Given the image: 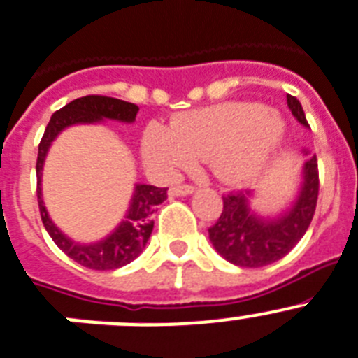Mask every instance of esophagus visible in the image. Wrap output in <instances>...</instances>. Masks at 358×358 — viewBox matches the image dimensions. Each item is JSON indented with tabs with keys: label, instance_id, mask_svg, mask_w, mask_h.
I'll use <instances>...</instances> for the list:
<instances>
[{
	"label": "esophagus",
	"instance_id": "obj_1",
	"mask_svg": "<svg viewBox=\"0 0 358 358\" xmlns=\"http://www.w3.org/2000/svg\"><path fill=\"white\" fill-rule=\"evenodd\" d=\"M194 185L191 184H182V185H173L169 189V194L171 196H187V194L194 193Z\"/></svg>",
	"mask_w": 358,
	"mask_h": 358
}]
</instances>
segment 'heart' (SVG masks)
<instances>
[{
    "instance_id": "obj_1",
    "label": "heart",
    "mask_w": 358,
    "mask_h": 358,
    "mask_svg": "<svg viewBox=\"0 0 358 358\" xmlns=\"http://www.w3.org/2000/svg\"><path fill=\"white\" fill-rule=\"evenodd\" d=\"M286 123L276 110L258 103L229 101L196 109L173 122L152 125L143 136L147 162L160 169H184L211 160L213 171L229 185H245L266 169L280 149Z\"/></svg>"
}]
</instances>
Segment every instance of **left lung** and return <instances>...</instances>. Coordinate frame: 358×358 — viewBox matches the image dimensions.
Masks as SVG:
<instances>
[{"label":"left lung","instance_id":"obj_1","mask_svg":"<svg viewBox=\"0 0 358 358\" xmlns=\"http://www.w3.org/2000/svg\"><path fill=\"white\" fill-rule=\"evenodd\" d=\"M287 107L304 127H309L304 109L295 96L287 94ZM249 191L225 194L224 209L209 240L227 262L240 267H264L286 257L299 244L313 220L318 200V164L311 156L304 164V182L289 211L278 218L264 220L249 209Z\"/></svg>","mask_w":358,"mask_h":358}]
</instances>
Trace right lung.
<instances>
[{
    "label": "right lung",
    "instance_id": "add662e5",
    "mask_svg": "<svg viewBox=\"0 0 358 358\" xmlns=\"http://www.w3.org/2000/svg\"><path fill=\"white\" fill-rule=\"evenodd\" d=\"M138 114V107L129 101L118 100V98H109V96H83L78 100H72L65 107L52 114L49 125L45 129L43 138H41L40 147H38V162H36V176H38V206H40L41 222L45 229L54 240V244L62 249L63 253L71 257L74 262L82 264L89 269H98V271H109V269H118L125 264L133 262L138 255L145 248L147 240L152 233L151 220L152 213L156 211V206H160L167 198V187H155V185L138 184L134 187L133 200L129 207L127 215L122 224L116 227L113 235H109L98 244H76L71 238L63 235L62 231L52 224L49 218V213L43 206L41 198V169L47 151L50 143L63 129L74 123H96L103 118L118 120V122H134Z\"/></svg>",
    "mask_w": 358,
    "mask_h": 358
}]
</instances>
